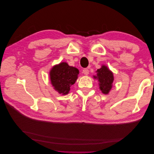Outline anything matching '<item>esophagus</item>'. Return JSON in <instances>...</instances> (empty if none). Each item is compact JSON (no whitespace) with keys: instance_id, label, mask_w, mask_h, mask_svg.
<instances>
[{"instance_id":"esophagus-1","label":"esophagus","mask_w":154,"mask_h":154,"mask_svg":"<svg viewBox=\"0 0 154 154\" xmlns=\"http://www.w3.org/2000/svg\"><path fill=\"white\" fill-rule=\"evenodd\" d=\"M88 72H89V71H88V69H87V68H85V69H84L83 70V73L85 75H88Z\"/></svg>"}]
</instances>
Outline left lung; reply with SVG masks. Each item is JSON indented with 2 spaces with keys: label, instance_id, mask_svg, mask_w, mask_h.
<instances>
[{
  "label": "left lung",
  "instance_id": "left-lung-1",
  "mask_svg": "<svg viewBox=\"0 0 154 154\" xmlns=\"http://www.w3.org/2000/svg\"><path fill=\"white\" fill-rule=\"evenodd\" d=\"M96 73V75L93 77L98 80L100 89L104 94H108L112 87L114 82L112 72L103 65L100 69L97 70Z\"/></svg>",
  "mask_w": 154,
  "mask_h": 154
}]
</instances>
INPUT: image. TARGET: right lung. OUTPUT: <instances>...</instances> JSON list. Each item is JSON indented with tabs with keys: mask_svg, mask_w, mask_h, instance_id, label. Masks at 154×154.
Here are the masks:
<instances>
[{
	"mask_svg": "<svg viewBox=\"0 0 154 154\" xmlns=\"http://www.w3.org/2000/svg\"><path fill=\"white\" fill-rule=\"evenodd\" d=\"M78 69L69 66L66 62H62L53 66L49 75L51 83L55 91L62 95L67 94L71 85L78 79Z\"/></svg>",
	"mask_w": 154,
	"mask_h": 154,
	"instance_id": "obj_1",
	"label": "right lung"
}]
</instances>
